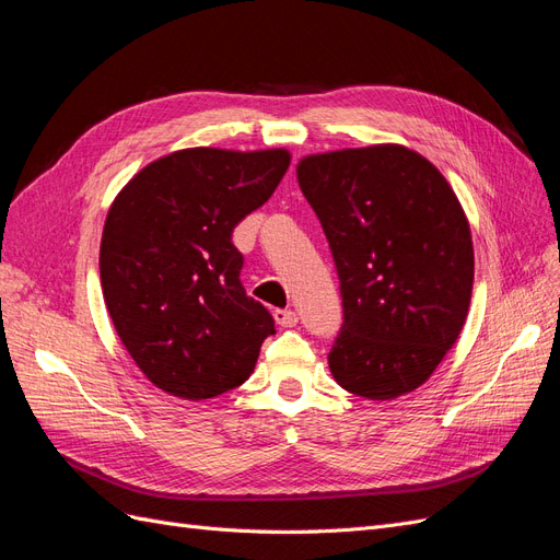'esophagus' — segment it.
Wrapping results in <instances>:
<instances>
[{
	"label": "esophagus",
	"instance_id": "esophagus-1",
	"mask_svg": "<svg viewBox=\"0 0 560 560\" xmlns=\"http://www.w3.org/2000/svg\"><path fill=\"white\" fill-rule=\"evenodd\" d=\"M273 317H276V322H278L280 327H294L296 322H299V315L294 311H290V308H278L273 313Z\"/></svg>",
	"mask_w": 560,
	"mask_h": 560
}]
</instances>
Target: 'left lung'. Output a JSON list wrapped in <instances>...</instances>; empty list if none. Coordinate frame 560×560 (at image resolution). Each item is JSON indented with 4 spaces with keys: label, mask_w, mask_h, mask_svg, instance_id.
Wrapping results in <instances>:
<instances>
[{
    "label": "left lung",
    "mask_w": 560,
    "mask_h": 560,
    "mask_svg": "<svg viewBox=\"0 0 560 560\" xmlns=\"http://www.w3.org/2000/svg\"><path fill=\"white\" fill-rule=\"evenodd\" d=\"M296 177L341 282L336 383L381 401L411 393L467 317L474 249L460 202L428 159L397 144L308 156Z\"/></svg>",
    "instance_id": "1"
}]
</instances>
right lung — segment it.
Here are the masks:
<instances>
[{"instance_id":"1","label":"right lung","mask_w":560,"mask_h":560,"mask_svg":"<svg viewBox=\"0 0 560 560\" xmlns=\"http://www.w3.org/2000/svg\"><path fill=\"white\" fill-rule=\"evenodd\" d=\"M284 149H184L149 163L112 202L100 280L142 374L184 399L243 385L276 319L241 282L233 229L273 196Z\"/></svg>"}]
</instances>
